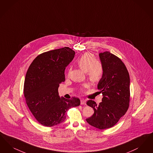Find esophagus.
<instances>
[{"label":"esophagus","mask_w":153,"mask_h":153,"mask_svg":"<svg viewBox=\"0 0 153 153\" xmlns=\"http://www.w3.org/2000/svg\"><path fill=\"white\" fill-rule=\"evenodd\" d=\"M86 100L84 99H82L80 100V104L81 105H86Z\"/></svg>","instance_id":"obj_1"}]
</instances>
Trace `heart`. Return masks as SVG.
I'll return each instance as SVG.
<instances>
[{
    "label": "heart",
    "instance_id": "obj_1",
    "mask_svg": "<svg viewBox=\"0 0 153 153\" xmlns=\"http://www.w3.org/2000/svg\"><path fill=\"white\" fill-rule=\"evenodd\" d=\"M76 64L83 71L86 72L88 78L92 82L96 83L101 79L103 73V66L99 60L94 59L93 53H84L76 60ZM84 87H88V85L85 84Z\"/></svg>",
    "mask_w": 153,
    "mask_h": 153
}]
</instances>
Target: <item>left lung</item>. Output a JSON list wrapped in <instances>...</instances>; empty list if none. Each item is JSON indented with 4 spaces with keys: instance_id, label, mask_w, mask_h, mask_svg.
Wrapping results in <instances>:
<instances>
[{
    "instance_id": "left-lung-1",
    "label": "left lung",
    "mask_w": 153,
    "mask_h": 153,
    "mask_svg": "<svg viewBox=\"0 0 153 153\" xmlns=\"http://www.w3.org/2000/svg\"><path fill=\"white\" fill-rule=\"evenodd\" d=\"M103 73L98 84L103 98L98 105L89 100L87 105L93 108V115L87 123L100 130L114 126L126 113L130 102V76L126 67L118 57L109 51L99 54Z\"/></svg>"
}]
</instances>
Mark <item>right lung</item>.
I'll use <instances>...</instances> for the list:
<instances>
[{
	"mask_svg": "<svg viewBox=\"0 0 153 153\" xmlns=\"http://www.w3.org/2000/svg\"><path fill=\"white\" fill-rule=\"evenodd\" d=\"M75 51L68 47L38 55L27 71L24 95L27 105L38 122L52 127L66 119V112L80 105V100L60 98L58 87L65 80L66 67L73 60Z\"/></svg>",
	"mask_w": 153,
	"mask_h": 153,
	"instance_id": "right-lung-1",
	"label": "right lung"
}]
</instances>
